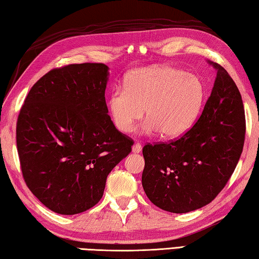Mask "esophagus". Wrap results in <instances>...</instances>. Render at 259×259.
Segmentation results:
<instances>
[{
    "mask_svg": "<svg viewBox=\"0 0 259 259\" xmlns=\"http://www.w3.org/2000/svg\"><path fill=\"white\" fill-rule=\"evenodd\" d=\"M140 151H142V145H140L139 143H136L135 145L133 146V152L134 153H140Z\"/></svg>",
    "mask_w": 259,
    "mask_h": 259,
    "instance_id": "esophagus-1",
    "label": "esophagus"
}]
</instances>
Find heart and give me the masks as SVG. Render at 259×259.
<instances>
[{
  "label": "heart",
  "mask_w": 259,
  "mask_h": 259,
  "mask_svg": "<svg viewBox=\"0 0 259 259\" xmlns=\"http://www.w3.org/2000/svg\"><path fill=\"white\" fill-rule=\"evenodd\" d=\"M204 94L203 82L192 73L171 66L137 68L126 76L124 87L112 90L109 115L117 130L129 133L145 109V133L179 137L198 119Z\"/></svg>",
  "instance_id": "b5f03b06"
}]
</instances>
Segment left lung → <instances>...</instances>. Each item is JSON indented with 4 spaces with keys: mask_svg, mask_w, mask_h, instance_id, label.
I'll use <instances>...</instances> for the list:
<instances>
[{
    "mask_svg": "<svg viewBox=\"0 0 259 259\" xmlns=\"http://www.w3.org/2000/svg\"><path fill=\"white\" fill-rule=\"evenodd\" d=\"M217 69L211 95L199 120L181 138L143 147V188L153 204L175 213L211 202L229 182L243 150L242 98L224 67Z\"/></svg>",
    "mask_w": 259,
    "mask_h": 259,
    "instance_id": "left-lung-1",
    "label": "left lung"
}]
</instances>
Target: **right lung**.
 <instances>
[{"label":"right lung","mask_w":259,"mask_h":259,"mask_svg":"<svg viewBox=\"0 0 259 259\" xmlns=\"http://www.w3.org/2000/svg\"><path fill=\"white\" fill-rule=\"evenodd\" d=\"M107 80L102 63L51 69L20 108L16 138L24 181L57 213H80L97 204L108 174L134 145L108 115Z\"/></svg>","instance_id":"obj_1"}]
</instances>
